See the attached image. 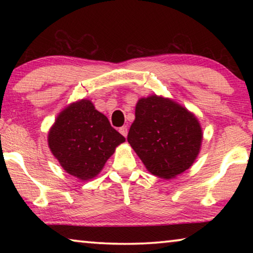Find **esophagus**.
<instances>
[{
    "label": "esophagus",
    "instance_id": "34e87169",
    "mask_svg": "<svg viewBox=\"0 0 253 253\" xmlns=\"http://www.w3.org/2000/svg\"><path fill=\"white\" fill-rule=\"evenodd\" d=\"M119 131L121 132V134H122V136H124V137L127 136V127L126 126H121L120 129H119Z\"/></svg>",
    "mask_w": 253,
    "mask_h": 253
}]
</instances>
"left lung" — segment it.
<instances>
[{"instance_id":"1","label":"left lung","mask_w":253,"mask_h":253,"mask_svg":"<svg viewBox=\"0 0 253 253\" xmlns=\"http://www.w3.org/2000/svg\"><path fill=\"white\" fill-rule=\"evenodd\" d=\"M127 141L152 175L170 179L198 157L203 129L193 113L161 95L140 98Z\"/></svg>"}]
</instances>
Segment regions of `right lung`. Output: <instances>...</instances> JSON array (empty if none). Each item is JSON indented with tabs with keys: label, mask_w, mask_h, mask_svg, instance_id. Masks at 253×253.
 I'll list each match as a JSON object with an SVG mask.
<instances>
[{
	"label": "right lung",
	"mask_w": 253,
	"mask_h": 253,
	"mask_svg": "<svg viewBox=\"0 0 253 253\" xmlns=\"http://www.w3.org/2000/svg\"><path fill=\"white\" fill-rule=\"evenodd\" d=\"M124 141L126 138L87 99L65 107L48 132L51 153L68 174L81 181L96 177Z\"/></svg>",
	"instance_id": "1"
}]
</instances>
